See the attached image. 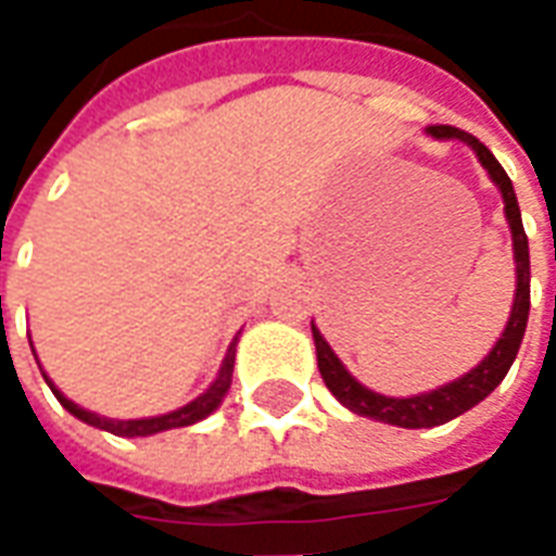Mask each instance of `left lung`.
Instances as JSON below:
<instances>
[{
    "mask_svg": "<svg viewBox=\"0 0 556 556\" xmlns=\"http://www.w3.org/2000/svg\"><path fill=\"white\" fill-rule=\"evenodd\" d=\"M426 134L434 139H458L465 146L473 148V154L482 163V169L489 172V178L503 195V214L513 231V255H515V301L509 321L503 327L501 339L494 342V349L482 357V361L465 372L462 378H455L450 384L438 387L431 393H419V396L396 399L381 396L369 387H363L354 375L342 366L333 349L327 345V339L321 337V330L313 325L315 354H318V372L325 378L327 390L351 410L361 417L378 419L387 426H399V429H431V426H443L458 414H465L473 405H479L482 399L489 396L494 387L501 384L509 366H513L515 354L521 349V339L527 330V315H530V250H527V235L521 226V211H518V199H515L513 181L503 172L497 157L491 154L489 148L482 146L477 137H470L465 130L450 125H431L426 127Z\"/></svg>",
    "mask_w": 556,
    "mask_h": 556,
    "instance_id": "8db88e82",
    "label": "left lung"
}]
</instances>
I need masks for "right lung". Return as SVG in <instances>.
Here are the masks:
<instances>
[{
	"mask_svg": "<svg viewBox=\"0 0 556 556\" xmlns=\"http://www.w3.org/2000/svg\"><path fill=\"white\" fill-rule=\"evenodd\" d=\"M235 349H238V337L231 339L229 351H226V357H223V366H219L217 378L211 381L202 396H195L193 402H187L184 408L178 410H169V414H160V417H142V419H110V417H101V414H94V410H86L79 408L77 402H71V399L59 390V387L50 381V375L43 372V381L47 387L53 390V396L62 402V408L67 414H74L77 419L83 422H89L94 429H103L110 431V434H118V438H148V434H157V431H166V429H184V426H193L199 419H205L207 414H214L219 408V402L226 399L231 387V372H235ZM38 361V357H35Z\"/></svg>",
	"mask_w": 556,
	"mask_h": 556,
	"instance_id": "right-lung-1",
	"label": "right lung"
}]
</instances>
